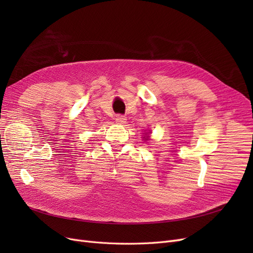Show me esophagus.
<instances>
[{"label":"esophagus","instance_id":"1","mask_svg":"<svg viewBox=\"0 0 253 253\" xmlns=\"http://www.w3.org/2000/svg\"><path fill=\"white\" fill-rule=\"evenodd\" d=\"M116 122L119 125H125L126 122V117L122 116V115H118V116L116 117Z\"/></svg>","mask_w":253,"mask_h":253}]
</instances>
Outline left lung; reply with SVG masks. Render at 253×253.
<instances>
[{"label":"left lung","mask_w":253,"mask_h":253,"mask_svg":"<svg viewBox=\"0 0 253 253\" xmlns=\"http://www.w3.org/2000/svg\"><path fill=\"white\" fill-rule=\"evenodd\" d=\"M150 133H151V132H150ZM143 138H144V139H145V140H148V139H149V137H148V136H147V137H143Z\"/></svg>","instance_id":"obj_1"}]
</instances>
